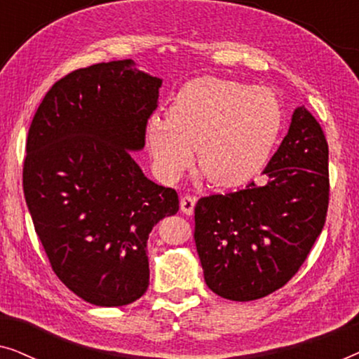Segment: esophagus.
Returning <instances> with one entry per match:
<instances>
[{
	"label": "esophagus",
	"mask_w": 359,
	"mask_h": 359,
	"mask_svg": "<svg viewBox=\"0 0 359 359\" xmlns=\"http://www.w3.org/2000/svg\"><path fill=\"white\" fill-rule=\"evenodd\" d=\"M194 205H196V198L194 196H189L186 194L181 198V203H180V208H181V212L186 214V215H191L194 212Z\"/></svg>",
	"instance_id": "esophagus-1"
}]
</instances>
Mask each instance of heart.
<instances>
[{
  "label": "heart",
  "instance_id": "heart-1",
  "mask_svg": "<svg viewBox=\"0 0 359 359\" xmlns=\"http://www.w3.org/2000/svg\"><path fill=\"white\" fill-rule=\"evenodd\" d=\"M281 122V104L268 88L203 76L181 88L166 119L149 122L145 142L161 180H178L198 150L209 183L235 188L266 163Z\"/></svg>",
  "mask_w": 359,
  "mask_h": 359
}]
</instances>
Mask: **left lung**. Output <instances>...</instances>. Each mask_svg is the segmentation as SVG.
Returning a JSON list of instances; mask_svg holds the SVG:
<instances>
[{
  "mask_svg": "<svg viewBox=\"0 0 359 359\" xmlns=\"http://www.w3.org/2000/svg\"><path fill=\"white\" fill-rule=\"evenodd\" d=\"M263 175L266 183L201 198L194 242L209 289L247 302L283 287L306 262L327 219L328 144L306 107Z\"/></svg>",
  "mask_w": 359,
  "mask_h": 359,
  "instance_id": "1",
  "label": "left lung"
}]
</instances>
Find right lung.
<instances>
[{"instance_id": "1", "label": "right lung", "mask_w": 359, "mask_h": 359, "mask_svg": "<svg viewBox=\"0 0 359 359\" xmlns=\"http://www.w3.org/2000/svg\"><path fill=\"white\" fill-rule=\"evenodd\" d=\"M161 80L134 60L96 63L58 80L29 127L22 188L53 273L83 301L119 307L149 287L147 240L178 212L175 189L142 173Z\"/></svg>"}]
</instances>
